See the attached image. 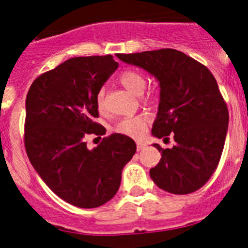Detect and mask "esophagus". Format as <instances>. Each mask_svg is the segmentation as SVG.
<instances>
[{
  "label": "esophagus",
  "mask_w": 248,
  "mask_h": 248,
  "mask_svg": "<svg viewBox=\"0 0 248 248\" xmlns=\"http://www.w3.org/2000/svg\"><path fill=\"white\" fill-rule=\"evenodd\" d=\"M145 144L141 143V141H137V150L140 151V150H143L144 148H145Z\"/></svg>",
  "instance_id": "obj_1"
}]
</instances>
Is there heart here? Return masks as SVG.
<instances>
[{"mask_svg":"<svg viewBox=\"0 0 248 248\" xmlns=\"http://www.w3.org/2000/svg\"><path fill=\"white\" fill-rule=\"evenodd\" d=\"M119 82L122 83L124 88H126L129 92L135 94V95H140L146 87L145 76L140 73V72L134 71V69H128V71L122 72V74L119 76ZM97 107L100 111L104 110L105 97L103 89L97 94ZM148 123L149 118L145 117V115L124 118V119L119 120L115 124L114 130L119 133V134L126 135V137L140 138L145 133Z\"/></svg>","mask_w":248,"mask_h":248,"instance_id":"b5f03b06","label":"heart"}]
</instances>
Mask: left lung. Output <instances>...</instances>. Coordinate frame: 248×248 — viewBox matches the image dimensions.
Here are the masks:
<instances>
[{
  "instance_id": "left-lung-1",
  "label": "left lung",
  "mask_w": 248,
  "mask_h": 248,
  "mask_svg": "<svg viewBox=\"0 0 248 248\" xmlns=\"http://www.w3.org/2000/svg\"><path fill=\"white\" fill-rule=\"evenodd\" d=\"M117 57L159 82V110L151 134L159 139L171 134L176 144L171 149L154 144L161 159L150 169L153 181L176 195L202 187L217 168L229 128L227 105L215 77L200 62L171 48Z\"/></svg>"
}]
</instances>
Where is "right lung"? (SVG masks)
Here are the masks:
<instances>
[{"instance_id": "add662e5", "label": "right lung", "mask_w": 248, "mask_h": 248, "mask_svg": "<svg viewBox=\"0 0 248 248\" xmlns=\"http://www.w3.org/2000/svg\"><path fill=\"white\" fill-rule=\"evenodd\" d=\"M113 56L76 57L41 74L26 98L25 146L31 164L59 198L82 209L108 202L123 168L137 151L126 135L103 138L93 150L87 135H104L97 94L117 71Z\"/></svg>"}]
</instances>
